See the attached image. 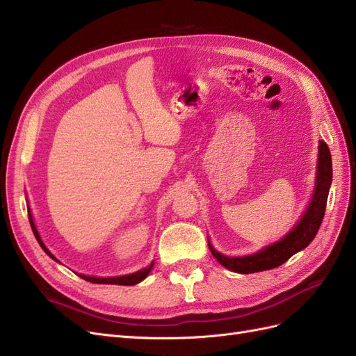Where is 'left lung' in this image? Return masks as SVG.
Returning a JSON list of instances; mask_svg holds the SVG:
<instances>
[{
    "label": "left lung",
    "mask_w": 356,
    "mask_h": 356,
    "mask_svg": "<svg viewBox=\"0 0 356 356\" xmlns=\"http://www.w3.org/2000/svg\"><path fill=\"white\" fill-rule=\"evenodd\" d=\"M331 181H332V163H331L330 148L324 141H319L318 174H316L315 191L305 215L301 217V220L298 221L296 227L291 230L284 239L263 248L261 251H258L252 255H245V257H225L215 250L208 241L212 255L217 258L220 264H222L225 268L242 275L270 270V268L284 264L296 252L305 250V248L314 241V238L316 236L319 225L322 220H324V215H325V207H327Z\"/></svg>",
    "instance_id": "8db88e82"
}]
</instances>
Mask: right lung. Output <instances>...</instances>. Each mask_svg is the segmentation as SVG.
Masks as SVG:
<instances>
[{
  "label": "right lung",
  "instance_id": "right-lung-1",
  "mask_svg": "<svg viewBox=\"0 0 356 356\" xmlns=\"http://www.w3.org/2000/svg\"><path fill=\"white\" fill-rule=\"evenodd\" d=\"M28 217H29V222H31V229H32V232H34V236H35V239L38 241V243H40V246L42 248V250H44V252L47 254V255H50L53 260H56L55 257L51 255V252L47 250L46 248V245L42 243V241H41V238H40V234H38V232H37V227H35V224H34V220H32V215H31V211H28ZM58 261V260H56ZM153 264L154 263H152L149 264L147 268H143V270H138V272H135V273H131V275H126V276H115V277H95V276H86V275H80V277H83V279H86V281H89V282H92V284H111V285H135V284H138V282H141V281H144V279L148 276V273H149V270H152L153 268Z\"/></svg>",
  "mask_w": 356,
  "mask_h": 356
}]
</instances>
